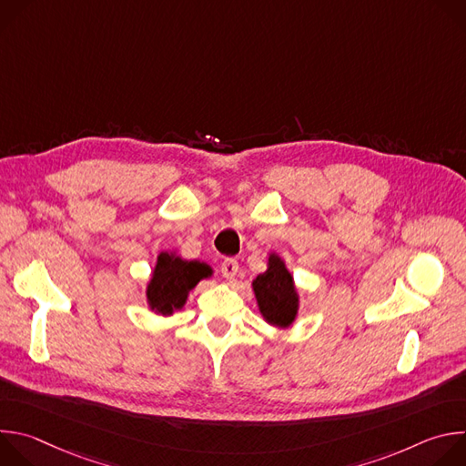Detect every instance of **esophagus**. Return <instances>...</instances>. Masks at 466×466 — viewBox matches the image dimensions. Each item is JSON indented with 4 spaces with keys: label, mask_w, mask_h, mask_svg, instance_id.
<instances>
[{
    "label": "esophagus",
    "mask_w": 466,
    "mask_h": 466,
    "mask_svg": "<svg viewBox=\"0 0 466 466\" xmlns=\"http://www.w3.org/2000/svg\"><path fill=\"white\" fill-rule=\"evenodd\" d=\"M238 269H239V265H238V259H234V258H227V259L221 263V275H223L227 280H232V279L236 277Z\"/></svg>",
    "instance_id": "34e87169"
}]
</instances>
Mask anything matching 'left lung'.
<instances>
[{
  "label": "left lung",
  "mask_w": 466,
  "mask_h": 466,
  "mask_svg": "<svg viewBox=\"0 0 466 466\" xmlns=\"http://www.w3.org/2000/svg\"><path fill=\"white\" fill-rule=\"evenodd\" d=\"M250 286L265 322L282 329L295 324L300 309V293L280 254H269L268 269L259 273Z\"/></svg>",
  "instance_id": "1"
}]
</instances>
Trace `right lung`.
Masks as SVG:
<instances>
[{"label":"right lung","instance_id":"obj_1","mask_svg":"<svg viewBox=\"0 0 466 466\" xmlns=\"http://www.w3.org/2000/svg\"><path fill=\"white\" fill-rule=\"evenodd\" d=\"M214 271L208 263L198 259H184L177 250L158 254L153 273L146 286V302L149 309L160 317H169L186 306L189 291L195 286L212 279Z\"/></svg>","mask_w":466,"mask_h":466}]
</instances>
